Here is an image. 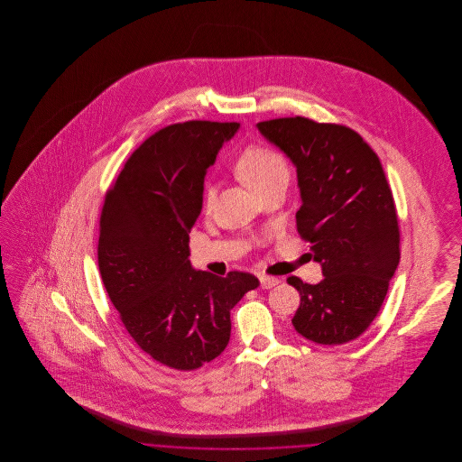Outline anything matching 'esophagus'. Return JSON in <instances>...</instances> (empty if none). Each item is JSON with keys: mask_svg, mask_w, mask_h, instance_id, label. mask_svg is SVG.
<instances>
[{"mask_svg": "<svg viewBox=\"0 0 462 462\" xmlns=\"http://www.w3.org/2000/svg\"><path fill=\"white\" fill-rule=\"evenodd\" d=\"M260 282H262V289H272V287H275L279 284V279L268 277V275H262V277H260Z\"/></svg>", "mask_w": 462, "mask_h": 462, "instance_id": "1", "label": "esophagus"}]
</instances>
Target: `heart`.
I'll use <instances>...</instances> for the list:
<instances>
[{
  "mask_svg": "<svg viewBox=\"0 0 462 462\" xmlns=\"http://www.w3.org/2000/svg\"><path fill=\"white\" fill-rule=\"evenodd\" d=\"M234 171L256 194L263 190L264 187L279 180L289 178L286 159L279 152H275L273 149L262 147V145L247 147L245 151H242L234 162ZM209 199H211V185H206L204 200L209 202Z\"/></svg>",
  "mask_w": 462,
  "mask_h": 462,
  "instance_id": "obj_1",
  "label": "heart"
}]
</instances>
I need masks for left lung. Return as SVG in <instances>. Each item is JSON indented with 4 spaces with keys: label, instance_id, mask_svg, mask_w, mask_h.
Segmentation results:
<instances>
[{
    "label": "left lung",
    "instance_id": "obj_1",
    "mask_svg": "<svg viewBox=\"0 0 462 462\" xmlns=\"http://www.w3.org/2000/svg\"><path fill=\"white\" fill-rule=\"evenodd\" d=\"M296 166L300 236L324 279L287 282L301 303L292 326L317 345H343L373 324L400 262L395 200L381 161L341 125L282 117L256 125Z\"/></svg>",
    "mask_w": 462,
    "mask_h": 462
}]
</instances>
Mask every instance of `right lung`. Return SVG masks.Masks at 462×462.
<instances>
[{
  "instance_id": "right-lung-1",
  "label": "right lung",
  "mask_w": 462,
  "mask_h": 462,
  "mask_svg": "<svg viewBox=\"0 0 462 462\" xmlns=\"http://www.w3.org/2000/svg\"><path fill=\"white\" fill-rule=\"evenodd\" d=\"M239 126L187 121L159 130L130 155L102 208L98 268L110 301L133 341L176 371L226 348L230 310L260 286L251 273L217 277L189 260L204 176Z\"/></svg>"
}]
</instances>
